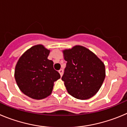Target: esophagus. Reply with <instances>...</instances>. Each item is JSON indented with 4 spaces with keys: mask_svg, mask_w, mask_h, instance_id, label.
Wrapping results in <instances>:
<instances>
[{
    "mask_svg": "<svg viewBox=\"0 0 127 127\" xmlns=\"http://www.w3.org/2000/svg\"><path fill=\"white\" fill-rule=\"evenodd\" d=\"M59 74H60V75H61V76H62L63 73V70L62 69H60V70H59Z\"/></svg>",
    "mask_w": 127,
    "mask_h": 127,
    "instance_id": "34e87169",
    "label": "esophagus"
}]
</instances>
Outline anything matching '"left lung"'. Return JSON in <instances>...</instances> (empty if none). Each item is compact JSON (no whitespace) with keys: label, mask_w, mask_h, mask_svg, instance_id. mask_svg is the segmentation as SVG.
I'll return each mask as SVG.
<instances>
[{"label":"left lung","mask_w":127,"mask_h":127,"mask_svg":"<svg viewBox=\"0 0 127 127\" xmlns=\"http://www.w3.org/2000/svg\"><path fill=\"white\" fill-rule=\"evenodd\" d=\"M66 63L61 79L73 97L85 100L94 96L104 80L105 66L87 48L76 45L63 51Z\"/></svg>","instance_id":"left-lung-1"}]
</instances>
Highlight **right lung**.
<instances>
[{"label":"right lung","mask_w":127,"mask_h":127,"mask_svg":"<svg viewBox=\"0 0 127 127\" xmlns=\"http://www.w3.org/2000/svg\"><path fill=\"white\" fill-rule=\"evenodd\" d=\"M49 52L43 45H35L21 56L16 66L17 85L23 93L32 99L49 96L54 82L61 77L54 69L53 61L47 59Z\"/></svg>","instance_id":"1"}]
</instances>
